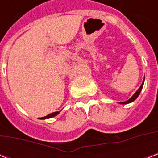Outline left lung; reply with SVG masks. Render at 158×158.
<instances>
[{
    "label": "left lung",
    "instance_id": "left-lung-1",
    "mask_svg": "<svg viewBox=\"0 0 158 158\" xmlns=\"http://www.w3.org/2000/svg\"><path fill=\"white\" fill-rule=\"evenodd\" d=\"M143 85H144V81H143V83L141 84V85H140V87H139V89H138V90L136 91L134 95H133V96L130 98V99H129L128 101H126V102H120V104H128V103H130V102H134L135 100L139 96V93H140V91H141V89H142L143 88Z\"/></svg>",
    "mask_w": 158,
    "mask_h": 158
}]
</instances>
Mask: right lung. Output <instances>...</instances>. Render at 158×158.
I'll return each instance as SVG.
<instances>
[{"label":"right lung","instance_id":"obj_1","mask_svg":"<svg viewBox=\"0 0 158 158\" xmlns=\"http://www.w3.org/2000/svg\"><path fill=\"white\" fill-rule=\"evenodd\" d=\"M57 114H59V112H55V113H51V114H48L47 116L45 117H43V118H41L40 119H46V118H53V117L56 116Z\"/></svg>","mask_w":158,"mask_h":158}]
</instances>
